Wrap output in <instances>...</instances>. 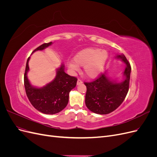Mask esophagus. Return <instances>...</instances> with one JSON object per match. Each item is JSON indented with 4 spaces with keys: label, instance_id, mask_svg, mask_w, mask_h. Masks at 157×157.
I'll return each instance as SVG.
<instances>
[{
    "label": "esophagus",
    "instance_id": "1",
    "mask_svg": "<svg viewBox=\"0 0 157 157\" xmlns=\"http://www.w3.org/2000/svg\"><path fill=\"white\" fill-rule=\"evenodd\" d=\"M82 81L80 79H78V80H77V85H79V84H82Z\"/></svg>",
    "mask_w": 157,
    "mask_h": 157
}]
</instances>
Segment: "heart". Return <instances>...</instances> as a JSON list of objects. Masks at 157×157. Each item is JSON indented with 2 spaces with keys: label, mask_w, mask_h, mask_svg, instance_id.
I'll return each instance as SVG.
<instances>
[{
  "label": "heart",
  "mask_w": 157,
  "mask_h": 157,
  "mask_svg": "<svg viewBox=\"0 0 157 157\" xmlns=\"http://www.w3.org/2000/svg\"><path fill=\"white\" fill-rule=\"evenodd\" d=\"M106 50L98 48H88L78 52L70 61L68 68L72 71L78 70V67H84V74L88 78H95L100 74L105 67L108 59Z\"/></svg>",
  "instance_id": "b5f03b06"
}]
</instances>
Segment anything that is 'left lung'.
<instances>
[{"label": "left lung", "instance_id": "1", "mask_svg": "<svg viewBox=\"0 0 157 157\" xmlns=\"http://www.w3.org/2000/svg\"><path fill=\"white\" fill-rule=\"evenodd\" d=\"M116 58L125 64L122 73L124 79L122 82L111 80L105 72L93 82H84L87 89L85 103L89 110L94 113L106 115L115 111L121 105L128 94L131 66L124 54H118Z\"/></svg>", "mask_w": 157, "mask_h": 157}]
</instances>
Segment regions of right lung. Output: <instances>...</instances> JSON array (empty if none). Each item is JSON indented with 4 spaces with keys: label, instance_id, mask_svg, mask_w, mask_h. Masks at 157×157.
<instances>
[{
    "label": "right lung",
    "instance_id": "obj_1",
    "mask_svg": "<svg viewBox=\"0 0 157 157\" xmlns=\"http://www.w3.org/2000/svg\"><path fill=\"white\" fill-rule=\"evenodd\" d=\"M52 44V42L44 43L36 48L38 50H43ZM29 57L27 61L24 74V86L27 96L29 101L38 111L46 114L54 115L63 110L69 101V92L77 85V79L65 73V66L62 63L56 70L54 79L41 88H36L31 84L27 77L29 70Z\"/></svg>",
    "mask_w": 157,
    "mask_h": 157
}]
</instances>
